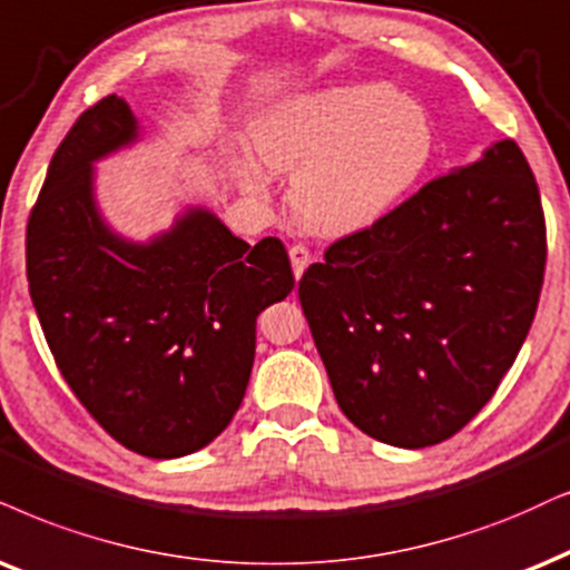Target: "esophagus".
<instances>
[{"instance_id": "obj_1", "label": "esophagus", "mask_w": 570, "mask_h": 570, "mask_svg": "<svg viewBox=\"0 0 570 570\" xmlns=\"http://www.w3.org/2000/svg\"><path fill=\"white\" fill-rule=\"evenodd\" d=\"M289 261H292V271H294V278H302V273L309 265V249L302 247V244H294L289 249Z\"/></svg>"}]
</instances>
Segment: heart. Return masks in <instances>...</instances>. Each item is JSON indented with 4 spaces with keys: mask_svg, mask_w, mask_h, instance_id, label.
Listing matches in <instances>:
<instances>
[{
    "mask_svg": "<svg viewBox=\"0 0 570 570\" xmlns=\"http://www.w3.org/2000/svg\"><path fill=\"white\" fill-rule=\"evenodd\" d=\"M257 153L276 173H297L292 205L302 226L347 234L392 213L434 157L426 107L386 83H360L302 97L273 112L255 134ZM239 176L255 194L268 178L252 163Z\"/></svg>",
    "mask_w": 570,
    "mask_h": 570,
    "instance_id": "heart-1",
    "label": "heart"
}]
</instances>
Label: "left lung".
Listing matches in <instances>:
<instances>
[{
  "instance_id": "left-lung-1",
  "label": "left lung",
  "mask_w": 570,
  "mask_h": 570,
  "mask_svg": "<svg viewBox=\"0 0 570 570\" xmlns=\"http://www.w3.org/2000/svg\"><path fill=\"white\" fill-rule=\"evenodd\" d=\"M544 263L539 186L510 139L331 244L299 302L342 413L405 450L458 434L515 363Z\"/></svg>"
}]
</instances>
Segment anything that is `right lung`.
I'll list each match as a JSON object with an SVG mask.
<instances>
[{"label": "right lung", "mask_w": 570, "mask_h": 570, "mask_svg": "<svg viewBox=\"0 0 570 570\" xmlns=\"http://www.w3.org/2000/svg\"><path fill=\"white\" fill-rule=\"evenodd\" d=\"M126 99L81 112L49 163L26 232V273L57 368L128 450L170 460L232 423L257 315L294 289L276 236L255 247L189 207L149 244L112 234L94 202L99 157L136 141Z\"/></svg>", "instance_id": "1"}]
</instances>
